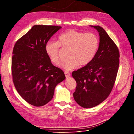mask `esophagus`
<instances>
[{
  "label": "esophagus",
  "instance_id": "34e87169",
  "mask_svg": "<svg viewBox=\"0 0 134 134\" xmlns=\"http://www.w3.org/2000/svg\"><path fill=\"white\" fill-rule=\"evenodd\" d=\"M65 76H66V78H68V77H69L70 76V73L68 72H65Z\"/></svg>",
  "mask_w": 134,
  "mask_h": 134
}]
</instances>
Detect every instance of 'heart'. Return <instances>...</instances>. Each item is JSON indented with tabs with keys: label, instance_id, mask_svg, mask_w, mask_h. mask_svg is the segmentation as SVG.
Segmentation results:
<instances>
[{
	"label": "heart",
	"instance_id": "obj_1",
	"mask_svg": "<svg viewBox=\"0 0 134 134\" xmlns=\"http://www.w3.org/2000/svg\"><path fill=\"white\" fill-rule=\"evenodd\" d=\"M99 46L98 37L93 33H85L69 30L61 34L58 41H48L45 50L51 62L58 64L60 61V46L69 48L67 61L61 63L60 67L71 71L79 66L88 65L95 57Z\"/></svg>",
	"mask_w": 134,
	"mask_h": 134
}]
</instances>
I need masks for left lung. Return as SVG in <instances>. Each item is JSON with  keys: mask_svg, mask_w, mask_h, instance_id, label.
Instances as JSON below:
<instances>
[{"mask_svg": "<svg viewBox=\"0 0 134 134\" xmlns=\"http://www.w3.org/2000/svg\"><path fill=\"white\" fill-rule=\"evenodd\" d=\"M99 32V46L94 59L88 65L72 72L77 83L75 101L84 108H92L105 100L116 81L119 64V52L103 28L93 26Z\"/></svg>", "mask_w": 134, "mask_h": 134, "instance_id": "obj_1", "label": "left lung"}]
</instances>
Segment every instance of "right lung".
Segmentation results:
<instances>
[{
    "label": "right lung",
    "mask_w": 134,
    "mask_h": 134,
    "mask_svg": "<svg viewBox=\"0 0 134 134\" xmlns=\"http://www.w3.org/2000/svg\"><path fill=\"white\" fill-rule=\"evenodd\" d=\"M61 26L36 25L14 46L11 71L14 85L29 104L42 107L53 97L55 88L66 78L45 50L47 42Z\"/></svg>",
    "instance_id": "add662e5"
}]
</instances>
